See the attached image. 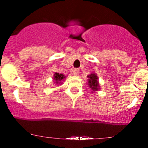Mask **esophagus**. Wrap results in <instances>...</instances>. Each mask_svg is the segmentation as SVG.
Masks as SVG:
<instances>
[{
    "mask_svg": "<svg viewBox=\"0 0 148 148\" xmlns=\"http://www.w3.org/2000/svg\"><path fill=\"white\" fill-rule=\"evenodd\" d=\"M79 69H74L73 70V74H74V75H79Z\"/></svg>",
    "mask_w": 148,
    "mask_h": 148,
    "instance_id": "esophagus-1",
    "label": "esophagus"
}]
</instances>
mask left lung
<instances>
[{"label":"left lung","mask_w":148,"mask_h":148,"mask_svg":"<svg viewBox=\"0 0 148 148\" xmlns=\"http://www.w3.org/2000/svg\"><path fill=\"white\" fill-rule=\"evenodd\" d=\"M88 79V85L91 88L93 92L98 91L99 89V83L98 82V77L95 73H92L87 76Z\"/></svg>","instance_id":"8db88e82"}]
</instances>
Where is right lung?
Instances as JSON below:
<instances>
[{"label": "right lung", "instance_id": "1", "mask_svg": "<svg viewBox=\"0 0 148 148\" xmlns=\"http://www.w3.org/2000/svg\"><path fill=\"white\" fill-rule=\"evenodd\" d=\"M66 78V76L62 74H59V73H55L53 74V80H54V83L59 84H60L61 82L64 81V79Z\"/></svg>", "mask_w": 148, "mask_h": 148}]
</instances>
